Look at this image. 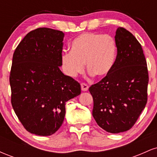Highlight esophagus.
<instances>
[{"label": "esophagus", "mask_w": 157, "mask_h": 157, "mask_svg": "<svg viewBox=\"0 0 157 157\" xmlns=\"http://www.w3.org/2000/svg\"><path fill=\"white\" fill-rule=\"evenodd\" d=\"M80 85H81V89H82V91H88V89H89V86H88L87 84L85 83V82H82Z\"/></svg>", "instance_id": "esophagus-1"}]
</instances>
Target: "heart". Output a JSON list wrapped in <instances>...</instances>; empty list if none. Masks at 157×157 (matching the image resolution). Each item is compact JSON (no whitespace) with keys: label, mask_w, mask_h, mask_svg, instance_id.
Returning <instances> with one entry per match:
<instances>
[{"label":"heart","mask_w":157,"mask_h":157,"mask_svg":"<svg viewBox=\"0 0 157 157\" xmlns=\"http://www.w3.org/2000/svg\"><path fill=\"white\" fill-rule=\"evenodd\" d=\"M117 46L109 35L87 32L79 35L71 44V52L63 53L61 66L67 76L74 77L86 69L91 75L105 78L117 60Z\"/></svg>","instance_id":"obj_1"}]
</instances>
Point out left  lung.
<instances>
[{
	"label": "left lung",
	"mask_w": 157,
	"mask_h": 157,
	"mask_svg": "<svg viewBox=\"0 0 157 157\" xmlns=\"http://www.w3.org/2000/svg\"><path fill=\"white\" fill-rule=\"evenodd\" d=\"M117 56L111 72L89 87L92 115L107 132L118 134L134 126L147 100L148 71L141 44L119 27L115 35Z\"/></svg>",
	"instance_id": "left-lung-1"
}]
</instances>
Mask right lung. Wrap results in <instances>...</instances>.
I'll use <instances>...</instances> for the list:
<instances>
[{
	"instance_id": "1",
	"label": "right lung",
	"mask_w": 157,
	"mask_h": 157,
	"mask_svg": "<svg viewBox=\"0 0 157 157\" xmlns=\"http://www.w3.org/2000/svg\"><path fill=\"white\" fill-rule=\"evenodd\" d=\"M64 33L49 28L29 32L13 54L10 75L12 108L26 130L50 136L62 125L66 102L80 85L60 71Z\"/></svg>"
}]
</instances>
